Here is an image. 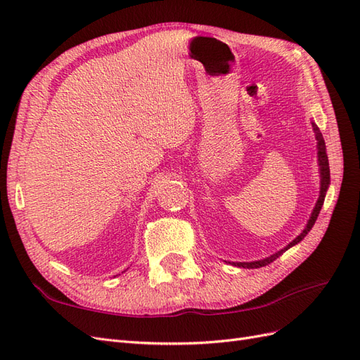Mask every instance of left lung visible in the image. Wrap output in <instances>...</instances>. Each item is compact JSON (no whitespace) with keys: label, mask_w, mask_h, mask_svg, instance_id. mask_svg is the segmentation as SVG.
Listing matches in <instances>:
<instances>
[{"label":"left lung","mask_w":360,"mask_h":360,"mask_svg":"<svg viewBox=\"0 0 360 360\" xmlns=\"http://www.w3.org/2000/svg\"><path fill=\"white\" fill-rule=\"evenodd\" d=\"M312 127H314L315 139H317V148H319V153H317V155H319V167H320V177H321V180H320V197H319L317 204H315L314 210H312V213H311V217H309V221H308V224H307V228H304V230H303L296 238H294V240H292L290 245H287L284 249L278 250L276 254L270 255V257H267V258H264V259L252 261V263H233V266L243 267V269H258V267H264V266H267V264H270V263H274V261H275L278 257H281L282 254H284L287 249H290L291 246H294V245H297L299 242H302L303 238H304V236H307V234L311 231V228L314 226L315 221H317L319 213H320L321 207H323V202H324L326 192H328V188H329V184H330V169H329V159H328V153H326V144H324L323 135H321V132H320V129L317 127V124L312 123Z\"/></svg>","instance_id":"obj_1"}]
</instances>
